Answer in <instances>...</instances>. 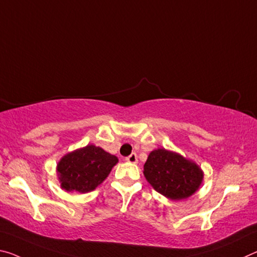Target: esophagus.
Returning a JSON list of instances; mask_svg holds the SVG:
<instances>
[{
  "instance_id": "esophagus-1",
  "label": "esophagus",
  "mask_w": 257,
  "mask_h": 257,
  "mask_svg": "<svg viewBox=\"0 0 257 257\" xmlns=\"http://www.w3.org/2000/svg\"><path fill=\"white\" fill-rule=\"evenodd\" d=\"M125 161L129 162V164H137V154L136 153H132L129 157L125 158Z\"/></svg>"
}]
</instances>
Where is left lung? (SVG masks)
Returning a JSON list of instances; mask_svg holds the SVG:
<instances>
[{
	"label": "left lung",
	"instance_id": "8db88e82",
	"mask_svg": "<svg viewBox=\"0 0 257 257\" xmlns=\"http://www.w3.org/2000/svg\"><path fill=\"white\" fill-rule=\"evenodd\" d=\"M143 173L157 192L175 201L193 195L203 181L202 169L194 161L166 149L149 154Z\"/></svg>",
	"mask_w": 257,
	"mask_h": 257
}]
</instances>
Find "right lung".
Returning <instances> with one entry per match:
<instances>
[{
  "instance_id": "1",
  "label": "right lung",
  "mask_w": 257,
  "mask_h": 257,
  "mask_svg": "<svg viewBox=\"0 0 257 257\" xmlns=\"http://www.w3.org/2000/svg\"><path fill=\"white\" fill-rule=\"evenodd\" d=\"M117 162L115 156L92 144L68 152L57 164L60 187L67 192H90L106 180Z\"/></svg>"
}]
</instances>
